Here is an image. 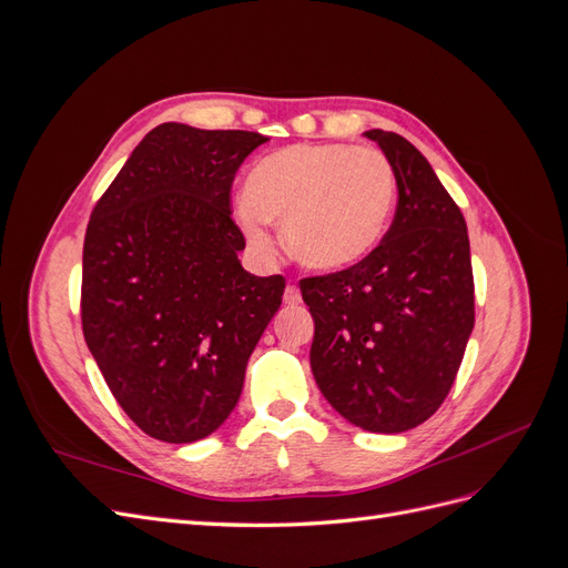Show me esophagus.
<instances>
[{
  "instance_id": "34e87169",
  "label": "esophagus",
  "mask_w": 568,
  "mask_h": 568,
  "mask_svg": "<svg viewBox=\"0 0 568 568\" xmlns=\"http://www.w3.org/2000/svg\"><path fill=\"white\" fill-rule=\"evenodd\" d=\"M284 303L286 305H298L301 303V288L296 284H288L284 291Z\"/></svg>"
}]
</instances>
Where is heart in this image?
Segmentation results:
<instances>
[{"instance_id":"heart-1","label":"heart","mask_w":568,"mask_h":568,"mask_svg":"<svg viewBox=\"0 0 568 568\" xmlns=\"http://www.w3.org/2000/svg\"><path fill=\"white\" fill-rule=\"evenodd\" d=\"M395 203L393 165L379 149L294 144L257 161L236 217L248 242L272 248L282 222L288 253L305 267L343 270L379 244Z\"/></svg>"}]
</instances>
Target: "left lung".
Listing matches in <instances>:
<instances>
[{
    "label": "left lung",
    "instance_id": "left-lung-1",
    "mask_svg": "<svg viewBox=\"0 0 568 568\" xmlns=\"http://www.w3.org/2000/svg\"><path fill=\"white\" fill-rule=\"evenodd\" d=\"M398 182V209L363 261L301 280L315 320L311 367L351 424L400 434L448 398L474 329L467 222L405 136L367 130Z\"/></svg>",
    "mask_w": 568,
    "mask_h": 568
}]
</instances>
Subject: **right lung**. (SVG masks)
<instances>
[{"instance_id":"1","label":"right lung","mask_w":568,"mask_h":568,"mask_svg":"<svg viewBox=\"0 0 568 568\" xmlns=\"http://www.w3.org/2000/svg\"><path fill=\"white\" fill-rule=\"evenodd\" d=\"M267 136L153 128L94 205L82 248V334L125 415L194 443L230 417L284 277L248 274L230 194Z\"/></svg>"}]
</instances>
